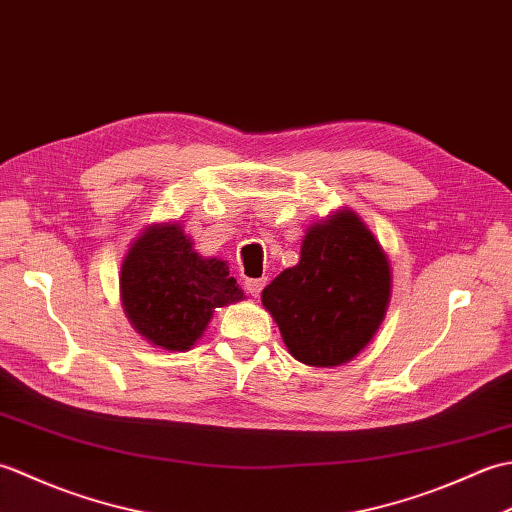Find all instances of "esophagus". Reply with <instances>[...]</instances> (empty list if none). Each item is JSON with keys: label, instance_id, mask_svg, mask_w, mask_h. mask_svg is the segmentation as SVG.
Returning a JSON list of instances; mask_svg holds the SVG:
<instances>
[{"label": "esophagus", "instance_id": "esophagus-1", "mask_svg": "<svg viewBox=\"0 0 512 512\" xmlns=\"http://www.w3.org/2000/svg\"><path fill=\"white\" fill-rule=\"evenodd\" d=\"M264 286H266V279H264V277H262V279H246V290H248L250 297H259V295H262Z\"/></svg>", "mask_w": 512, "mask_h": 512}]
</instances>
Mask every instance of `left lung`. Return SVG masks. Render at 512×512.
I'll use <instances>...</instances> for the list:
<instances>
[{"label":"left lung","mask_w":512,"mask_h":512,"mask_svg":"<svg viewBox=\"0 0 512 512\" xmlns=\"http://www.w3.org/2000/svg\"><path fill=\"white\" fill-rule=\"evenodd\" d=\"M391 297L389 259L354 211L308 228L297 266L262 292L288 352L312 367L343 365L372 341Z\"/></svg>","instance_id":"1"}]
</instances>
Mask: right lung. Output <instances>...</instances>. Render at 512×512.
<instances>
[{
  "label": "right lung",
  "mask_w": 512,
  "mask_h": 512,
  "mask_svg": "<svg viewBox=\"0 0 512 512\" xmlns=\"http://www.w3.org/2000/svg\"><path fill=\"white\" fill-rule=\"evenodd\" d=\"M239 299L244 292L226 262L200 257L176 222L145 228L123 259V310L134 330L162 350H191L215 308Z\"/></svg>",
  "instance_id": "obj_1"
}]
</instances>
